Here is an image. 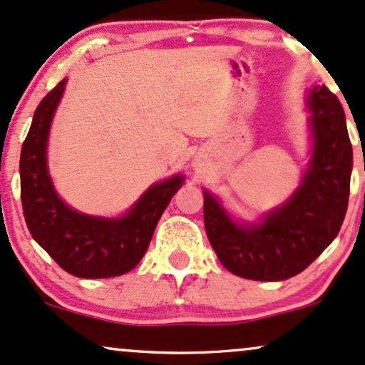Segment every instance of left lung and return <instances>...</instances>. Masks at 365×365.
Returning a JSON list of instances; mask_svg holds the SVG:
<instances>
[{
	"mask_svg": "<svg viewBox=\"0 0 365 365\" xmlns=\"http://www.w3.org/2000/svg\"><path fill=\"white\" fill-rule=\"evenodd\" d=\"M313 156L299 188L257 225L232 221L204 190V222L219 262L243 279L275 280L301 274L336 238L345 219L352 144L340 100L327 86L309 91Z\"/></svg>",
	"mask_w": 365,
	"mask_h": 365,
	"instance_id": "1",
	"label": "left lung"
}]
</instances>
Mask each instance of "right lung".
<instances>
[{
  "instance_id": "add662e5",
  "label": "right lung",
  "mask_w": 365,
  "mask_h": 365,
  "mask_svg": "<svg viewBox=\"0 0 365 365\" xmlns=\"http://www.w3.org/2000/svg\"><path fill=\"white\" fill-rule=\"evenodd\" d=\"M66 80L42 98L20 155V188L30 235L57 265L81 279L127 274L144 257L153 232L182 187V175L149 187L125 216L95 217L66 205L56 194L47 170V139Z\"/></svg>"
}]
</instances>
